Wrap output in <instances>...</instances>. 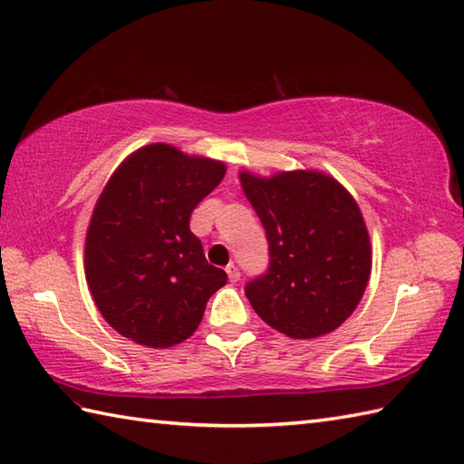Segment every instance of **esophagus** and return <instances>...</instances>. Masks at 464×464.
Wrapping results in <instances>:
<instances>
[{
	"instance_id": "34e87169",
	"label": "esophagus",
	"mask_w": 464,
	"mask_h": 464,
	"mask_svg": "<svg viewBox=\"0 0 464 464\" xmlns=\"http://www.w3.org/2000/svg\"><path fill=\"white\" fill-rule=\"evenodd\" d=\"M227 276H229V279L233 281V284H235V281H239V277H241V271H239V267L237 266H235V263H229V266H227Z\"/></svg>"
}]
</instances>
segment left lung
<instances>
[{"mask_svg": "<svg viewBox=\"0 0 464 464\" xmlns=\"http://www.w3.org/2000/svg\"><path fill=\"white\" fill-rule=\"evenodd\" d=\"M239 179L269 243L267 274L245 285L253 310L295 340L340 328L360 304L372 271L358 203L338 180L317 170L269 179L243 170Z\"/></svg>", "mask_w": 464, "mask_h": 464, "instance_id": "8db88e82", "label": "left lung"}]
</instances>
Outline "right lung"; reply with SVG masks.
I'll use <instances>...</instances> for the list:
<instances>
[{
	"instance_id": "right-lung-1",
	"label": "right lung",
	"mask_w": 464,
	"mask_h": 464,
	"mask_svg": "<svg viewBox=\"0 0 464 464\" xmlns=\"http://www.w3.org/2000/svg\"><path fill=\"white\" fill-rule=\"evenodd\" d=\"M225 170L157 142L132 152L106 183L88 225L84 269L100 314L124 338L149 348L180 343L227 284L188 227Z\"/></svg>"
}]
</instances>
